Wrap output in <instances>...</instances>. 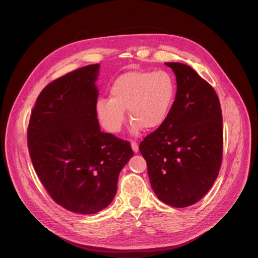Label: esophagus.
Instances as JSON below:
<instances>
[{
  "label": "esophagus",
  "mask_w": 258,
  "mask_h": 258,
  "mask_svg": "<svg viewBox=\"0 0 258 258\" xmlns=\"http://www.w3.org/2000/svg\"><path fill=\"white\" fill-rule=\"evenodd\" d=\"M131 147H132V150L134 153H137L138 152V144L134 141H131Z\"/></svg>",
  "instance_id": "obj_1"
}]
</instances>
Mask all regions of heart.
Masks as SVG:
<instances>
[{"label": "heart", "mask_w": 258, "mask_h": 258, "mask_svg": "<svg viewBox=\"0 0 258 258\" xmlns=\"http://www.w3.org/2000/svg\"><path fill=\"white\" fill-rule=\"evenodd\" d=\"M176 84L166 70H134L117 76L109 88L110 98L100 97L96 112L102 126L111 133L122 129L128 109L132 131L153 130L167 118L174 101Z\"/></svg>", "instance_id": "heart-1"}]
</instances>
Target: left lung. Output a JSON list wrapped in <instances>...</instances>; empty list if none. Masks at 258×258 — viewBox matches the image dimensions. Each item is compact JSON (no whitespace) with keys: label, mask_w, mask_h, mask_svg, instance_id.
Here are the masks:
<instances>
[{"label":"left lung","mask_w":258,"mask_h":258,"mask_svg":"<svg viewBox=\"0 0 258 258\" xmlns=\"http://www.w3.org/2000/svg\"><path fill=\"white\" fill-rule=\"evenodd\" d=\"M176 77L174 102L165 122L144 138L151 186L160 201L174 207L194 205L219 173L223 125L214 88L190 66L165 63Z\"/></svg>","instance_id":"8db88e82"}]
</instances>
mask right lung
I'll use <instances>...</instances> for the list:
<instances>
[{"label":"right lung","mask_w":258,"mask_h":258,"mask_svg":"<svg viewBox=\"0 0 258 258\" xmlns=\"http://www.w3.org/2000/svg\"><path fill=\"white\" fill-rule=\"evenodd\" d=\"M99 64L54 79L39 94L27 131L34 169L52 200L79 214L106 208L118 173L133 156L129 142L100 130L95 82Z\"/></svg>","instance_id":"right-lung-1"}]
</instances>
